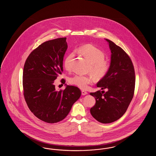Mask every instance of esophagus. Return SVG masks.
Here are the masks:
<instances>
[{
  "instance_id": "1",
  "label": "esophagus",
  "mask_w": 156,
  "mask_h": 156,
  "mask_svg": "<svg viewBox=\"0 0 156 156\" xmlns=\"http://www.w3.org/2000/svg\"><path fill=\"white\" fill-rule=\"evenodd\" d=\"M81 93L82 95H86L88 94V92H86V91H85V90H82Z\"/></svg>"
}]
</instances>
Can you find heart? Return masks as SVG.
I'll return each instance as SVG.
<instances>
[{
	"label": "heart",
	"mask_w": 156,
	"mask_h": 156,
	"mask_svg": "<svg viewBox=\"0 0 156 156\" xmlns=\"http://www.w3.org/2000/svg\"><path fill=\"white\" fill-rule=\"evenodd\" d=\"M78 52L81 54L90 63L89 71L96 79L104 78L107 74L109 65L108 62L104 60L105 54L101 50L92 45H85L80 47ZM74 57V52H70L64 59V66L67 70L71 68V62ZM92 81L91 75H75L69 79V82L81 89H87L88 85Z\"/></svg>",
	"instance_id": "1"
}]
</instances>
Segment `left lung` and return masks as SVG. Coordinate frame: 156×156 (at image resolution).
<instances>
[{"label": "left lung", "instance_id": "1", "mask_svg": "<svg viewBox=\"0 0 156 156\" xmlns=\"http://www.w3.org/2000/svg\"><path fill=\"white\" fill-rule=\"evenodd\" d=\"M105 40L111 51V64L107 74L97 83V87L102 90L90 93L96 100L90 112L98 122L110 123L125 114L133 99L135 73L126 52L113 41Z\"/></svg>", "mask_w": 156, "mask_h": 156}]
</instances>
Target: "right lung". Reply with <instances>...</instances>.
<instances>
[{
	"label": "right lung",
	"mask_w": 156,
	"mask_h": 156,
	"mask_svg": "<svg viewBox=\"0 0 156 156\" xmlns=\"http://www.w3.org/2000/svg\"><path fill=\"white\" fill-rule=\"evenodd\" d=\"M67 38L45 41L31 52L23 73L24 97L31 112L38 119L54 123L64 119L81 95L80 89L66 85L55 90L54 80L63 71ZM64 83H65V80Z\"/></svg>",
	"instance_id": "obj_1"
}]
</instances>
